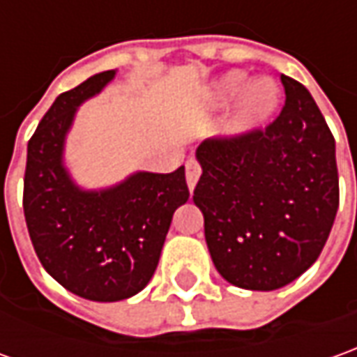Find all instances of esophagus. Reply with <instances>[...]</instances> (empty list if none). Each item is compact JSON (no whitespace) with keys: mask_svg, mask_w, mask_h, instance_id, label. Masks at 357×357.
<instances>
[{"mask_svg":"<svg viewBox=\"0 0 357 357\" xmlns=\"http://www.w3.org/2000/svg\"><path fill=\"white\" fill-rule=\"evenodd\" d=\"M199 176H201V166H199L197 160H188L185 164V179H188V188L189 191H193L195 185H197Z\"/></svg>","mask_w":357,"mask_h":357,"instance_id":"obj_1","label":"esophagus"}]
</instances>
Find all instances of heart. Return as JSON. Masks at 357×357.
Instances as JSON below:
<instances>
[{
    "instance_id": "1",
    "label": "heart",
    "mask_w": 357,
    "mask_h": 357,
    "mask_svg": "<svg viewBox=\"0 0 357 357\" xmlns=\"http://www.w3.org/2000/svg\"><path fill=\"white\" fill-rule=\"evenodd\" d=\"M236 101L227 132L230 137H244L266 125L280 107L281 89L271 77L250 79L244 70H230L219 76L205 96V105L211 111L227 109Z\"/></svg>"
}]
</instances>
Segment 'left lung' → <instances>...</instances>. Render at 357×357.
<instances>
[{
  "label": "left lung",
  "instance_id": "obj_1",
  "mask_svg": "<svg viewBox=\"0 0 357 357\" xmlns=\"http://www.w3.org/2000/svg\"><path fill=\"white\" fill-rule=\"evenodd\" d=\"M285 105L266 130L205 140L193 201L211 260L250 291L295 281L321 256L338 211L334 137L309 89L281 76Z\"/></svg>",
  "mask_w": 357,
  "mask_h": 357
}]
</instances>
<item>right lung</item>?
<instances>
[{
    "mask_svg": "<svg viewBox=\"0 0 357 357\" xmlns=\"http://www.w3.org/2000/svg\"><path fill=\"white\" fill-rule=\"evenodd\" d=\"M117 70L87 77L56 97L26 146V229L36 256L77 297L113 303L152 280L172 217L189 199L185 168L135 172L115 185H77L64 160L79 105L97 96Z\"/></svg>",
    "mask_w": 357,
    "mask_h": 357,
    "instance_id": "obj_1",
    "label": "right lung"
}]
</instances>
